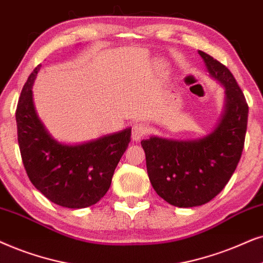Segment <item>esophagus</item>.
Masks as SVG:
<instances>
[{"mask_svg":"<svg viewBox=\"0 0 263 263\" xmlns=\"http://www.w3.org/2000/svg\"><path fill=\"white\" fill-rule=\"evenodd\" d=\"M146 134H148V126L138 122V124H136L134 126V128H132V139L138 142L139 139L144 137Z\"/></svg>","mask_w":263,"mask_h":263,"instance_id":"1","label":"esophagus"}]
</instances>
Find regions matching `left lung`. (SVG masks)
<instances>
[{"mask_svg":"<svg viewBox=\"0 0 263 263\" xmlns=\"http://www.w3.org/2000/svg\"><path fill=\"white\" fill-rule=\"evenodd\" d=\"M198 54L226 89V109L219 126L197 141L150 137L141 142L154 190L179 208L205 204L222 191L239 162L247 134L249 107L233 74L211 55Z\"/></svg>","mask_w":263,"mask_h":263,"instance_id":"1","label":"left lung"}]
</instances>
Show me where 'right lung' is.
Returning a JSON list of instances; mask_svg holds the SVG:
<instances>
[{"mask_svg":"<svg viewBox=\"0 0 263 263\" xmlns=\"http://www.w3.org/2000/svg\"><path fill=\"white\" fill-rule=\"evenodd\" d=\"M31 73L20 93L15 119L22 160L31 183L49 201L66 208H86L107 194L114 171L131 142V128L79 145L54 141L38 119L32 102Z\"/></svg>","mask_w":263,"mask_h":263,"instance_id":"right-lung-1","label":"right lung"}]
</instances>
